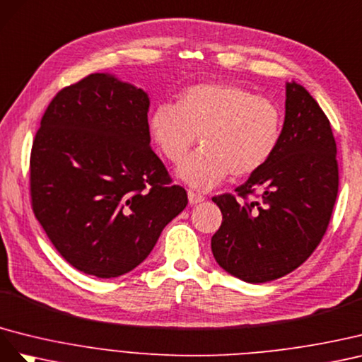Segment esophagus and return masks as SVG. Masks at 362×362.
Listing matches in <instances>:
<instances>
[{
	"label": "esophagus",
	"mask_w": 362,
	"mask_h": 362,
	"mask_svg": "<svg viewBox=\"0 0 362 362\" xmlns=\"http://www.w3.org/2000/svg\"><path fill=\"white\" fill-rule=\"evenodd\" d=\"M188 200H189V204H197V203L204 202V197H203L202 194H199V192L188 191Z\"/></svg>",
	"instance_id": "esophagus-1"
}]
</instances>
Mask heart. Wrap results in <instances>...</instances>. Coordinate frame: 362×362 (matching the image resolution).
Returning a JSON list of instances; mask_svg holds the SVG:
<instances>
[{"mask_svg": "<svg viewBox=\"0 0 362 362\" xmlns=\"http://www.w3.org/2000/svg\"><path fill=\"white\" fill-rule=\"evenodd\" d=\"M148 129L162 156L179 163L197 141L202 150L177 174L195 189H211L232 173L261 170L279 147L284 113L267 97L233 83H200L182 90L177 103L153 109Z\"/></svg>", "mask_w": 362, "mask_h": 362, "instance_id": "heart-1", "label": "heart"}]
</instances>
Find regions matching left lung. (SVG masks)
<instances>
[{"label":"left lung","instance_id":"left-lung-1","mask_svg":"<svg viewBox=\"0 0 362 362\" xmlns=\"http://www.w3.org/2000/svg\"><path fill=\"white\" fill-rule=\"evenodd\" d=\"M235 191L238 199H212L223 223L211 249L223 270L264 284L313 255L334 211L338 163L330 122L302 85L286 83L282 138L272 159ZM250 194L257 199L250 201Z\"/></svg>","mask_w":362,"mask_h":362}]
</instances>
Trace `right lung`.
Here are the masks:
<instances>
[{
    "mask_svg": "<svg viewBox=\"0 0 362 362\" xmlns=\"http://www.w3.org/2000/svg\"><path fill=\"white\" fill-rule=\"evenodd\" d=\"M147 92L97 72L51 100L30 156L37 221L77 270L110 279L153 250L188 195L150 148Z\"/></svg>",
    "mask_w": 362,
    "mask_h": 362,
    "instance_id": "add662e5",
    "label": "right lung"
}]
</instances>
